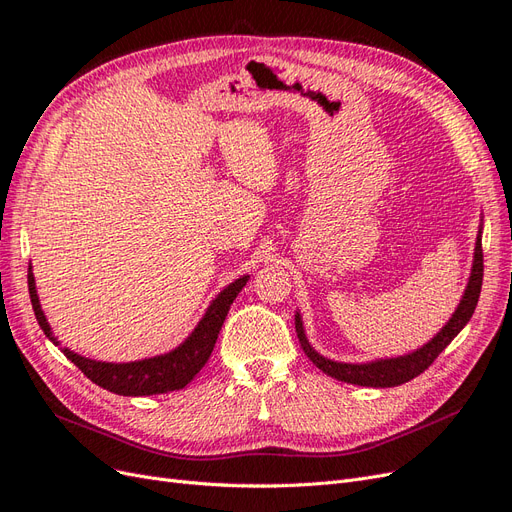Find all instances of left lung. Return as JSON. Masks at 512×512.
I'll use <instances>...</instances> for the list:
<instances>
[{
    "instance_id": "8db88e82",
    "label": "left lung",
    "mask_w": 512,
    "mask_h": 512,
    "mask_svg": "<svg viewBox=\"0 0 512 512\" xmlns=\"http://www.w3.org/2000/svg\"><path fill=\"white\" fill-rule=\"evenodd\" d=\"M480 230L478 228V237H476V247H474V262H472V273L466 286V292L455 309L453 318L448 320L440 333L427 342L423 348H418L410 354L404 356H395V359H378V361H369V363H337L327 359V356L318 354L312 344L307 342L305 331H303V320L301 314H294V327H297V337L301 342L303 352L309 356L318 369H322L324 374L342 380L348 384H359V386H374V389H386V386H399L416 376H421L423 371L438 359V354L453 342L457 333L466 327L470 322L478 297H480V286H483V241H480Z\"/></svg>"
}]
</instances>
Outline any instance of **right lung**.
<instances>
[{
  "mask_svg": "<svg viewBox=\"0 0 512 512\" xmlns=\"http://www.w3.org/2000/svg\"><path fill=\"white\" fill-rule=\"evenodd\" d=\"M247 280H250V275H243L239 280L228 284L207 307L205 316L200 318L192 335L185 339L181 346H177L175 350H170L166 354L151 356V359H143V361H132V363H102L94 359H85V356L76 354L68 348H64V354L83 371L91 382H96L98 386H102V389L117 395L143 397V395H160L168 391H179L185 384L192 382L198 371L203 369L205 363L209 361L215 339L220 335L228 309L232 301L237 299L241 288L247 284ZM27 286H29V299H32V307H34L40 329L55 346H59L57 337L51 331V324L46 322V316L40 307L32 265H29V271H27Z\"/></svg>",
  "mask_w": 512,
  "mask_h": 512,
  "instance_id": "obj_1",
  "label": "right lung"
}]
</instances>
